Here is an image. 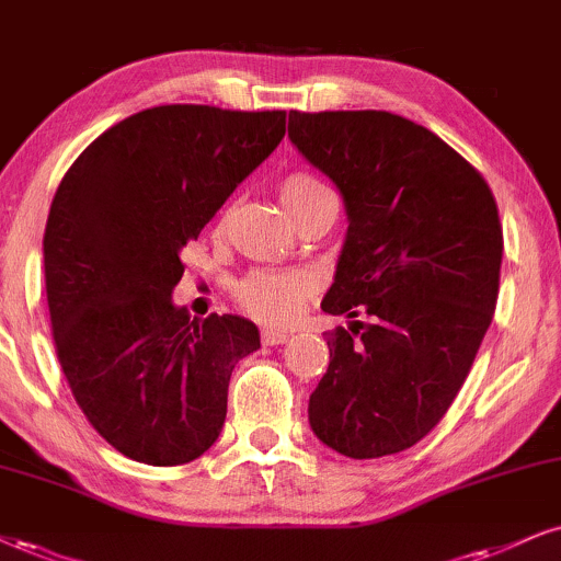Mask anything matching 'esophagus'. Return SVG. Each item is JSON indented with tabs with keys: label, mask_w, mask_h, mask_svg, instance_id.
I'll list each match as a JSON object with an SVG mask.
<instances>
[{
	"label": "esophagus",
	"mask_w": 561,
	"mask_h": 561,
	"mask_svg": "<svg viewBox=\"0 0 561 561\" xmlns=\"http://www.w3.org/2000/svg\"><path fill=\"white\" fill-rule=\"evenodd\" d=\"M288 333H283V330H262V343L265 345H280L288 341Z\"/></svg>",
	"instance_id": "1"
}]
</instances>
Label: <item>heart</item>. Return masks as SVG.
I'll return each instance as SVG.
<instances>
[{
  "instance_id": "heart-1",
  "label": "heart",
  "mask_w": 561,
  "mask_h": 561,
  "mask_svg": "<svg viewBox=\"0 0 561 561\" xmlns=\"http://www.w3.org/2000/svg\"><path fill=\"white\" fill-rule=\"evenodd\" d=\"M278 195L294 220L322 199H335L333 192L307 171H294V174L283 176ZM224 228L226 216H220L218 231H224ZM312 291L314 278L301 270H252L237 283V301L254 320L283 324L291 322L301 312L304 299Z\"/></svg>"
}]
</instances>
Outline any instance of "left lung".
<instances>
[{"label": "left lung", "instance_id": "obj_1", "mask_svg": "<svg viewBox=\"0 0 561 561\" xmlns=\"http://www.w3.org/2000/svg\"><path fill=\"white\" fill-rule=\"evenodd\" d=\"M288 137L348 216L322 309L351 324L324 333L309 424L345 458L403 453L453 405L492 324L504 247L494 195L445 140L390 112H291Z\"/></svg>", "mask_w": 561, "mask_h": 561}]
</instances>
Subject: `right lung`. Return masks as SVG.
<instances>
[{
	"label": "right lung",
	"instance_id": "add662e5",
	"mask_svg": "<svg viewBox=\"0 0 561 561\" xmlns=\"http://www.w3.org/2000/svg\"><path fill=\"white\" fill-rule=\"evenodd\" d=\"M283 135L286 112L156 106L95 137L61 179L44 233L54 345L85 419L127 458L182 466L224 428L231 371L260 330L192 320L171 294L186 241Z\"/></svg>",
	"mask_w": 561,
	"mask_h": 561
}]
</instances>
